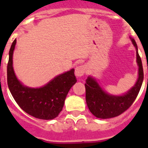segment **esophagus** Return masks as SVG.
Masks as SVG:
<instances>
[{
  "instance_id": "1",
  "label": "esophagus",
  "mask_w": 148,
  "mask_h": 148,
  "mask_svg": "<svg viewBox=\"0 0 148 148\" xmlns=\"http://www.w3.org/2000/svg\"><path fill=\"white\" fill-rule=\"evenodd\" d=\"M86 72V67L84 65H80L75 68V74L77 77L83 76Z\"/></svg>"
}]
</instances>
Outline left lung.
<instances>
[{"instance_id":"1","label":"left lung","mask_w":148,"mask_h":148,"mask_svg":"<svg viewBox=\"0 0 148 148\" xmlns=\"http://www.w3.org/2000/svg\"><path fill=\"white\" fill-rule=\"evenodd\" d=\"M137 50V62L139 66V75L135 85L122 96H114L104 92L95 79L88 77L86 80V103L89 110L96 117L107 119L117 117L128 109L135 101L144 80V71L140 57L138 54L135 40L131 39Z\"/></svg>"}]
</instances>
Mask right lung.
<instances>
[{"label":"right lung","instance_id":"1","mask_svg":"<svg viewBox=\"0 0 148 148\" xmlns=\"http://www.w3.org/2000/svg\"><path fill=\"white\" fill-rule=\"evenodd\" d=\"M16 41L15 39L10 47L7 67L9 90L20 108L27 114L39 119H53L62 110L67 93L76 83L74 70L58 75L42 88L24 87L17 79L13 69L12 56Z\"/></svg>","mask_w":148,"mask_h":148}]
</instances>
